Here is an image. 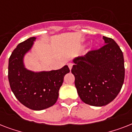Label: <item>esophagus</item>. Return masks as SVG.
<instances>
[{
    "label": "esophagus",
    "mask_w": 132,
    "mask_h": 132,
    "mask_svg": "<svg viewBox=\"0 0 132 132\" xmlns=\"http://www.w3.org/2000/svg\"><path fill=\"white\" fill-rule=\"evenodd\" d=\"M68 67H69V68H70V70H71L72 69V64H71V63H69V64H68Z\"/></svg>",
    "instance_id": "esophagus-1"
}]
</instances>
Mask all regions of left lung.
Here are the masks:
<instances>
[{"label": "left lung", "instance_id": "left-lung-1", "mask_svg": "<svg viewBox=\"0 0 132 132\" xmlns=\"http://www.w3.org/2000/svg\"><path fill=\"white\" fill-rule=\"evenodd\" d=\"M105 44L73 60L71 72L83 102L92 106L106 105L114 99L125 79L123 54L110 38L103 37Z\"/></svg>", "mask_w": 132, "mask_h": 132}]
</instances>
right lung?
<instances>
[{"mask_svg":"<svg viewBox=\"0 0 132 132\" xmlns=\"http://www.w3.org/2000/svg\"><path fill=\"white\" fill-rule=\"evenodd\" d=\"M35 40V37L29 38L13 50L9 60L8 79L12 92L22 104L34 110H42L55 103L64 76L70 69L66 65L51 71L27 70L23 64L24 55Z\"/></svg>","mask_w":132,"mask_h":132,"instance_id":"1","label":"right lung"}]
</instances>
